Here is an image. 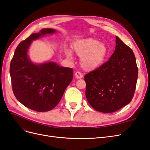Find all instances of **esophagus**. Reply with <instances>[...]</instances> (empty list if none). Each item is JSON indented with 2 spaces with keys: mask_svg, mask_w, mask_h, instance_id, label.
Masks as SVG:
<instances>
[{
  "mask_svg": "<svg viewBox=\"0 0 150 150\" xmlns=\"http://www.w3.org/2000/svg\"><path fill=\"white\" fill-rule=\"evenodd\" d=\"M75 77L77 79H81L83 77V75L80 72H76L75 73Z\"/></svg>",
  "mask_w": 150,
  "mask_h": 150,
  "instance_id": "1",
  "label": "esophagus"
}]
</instances>
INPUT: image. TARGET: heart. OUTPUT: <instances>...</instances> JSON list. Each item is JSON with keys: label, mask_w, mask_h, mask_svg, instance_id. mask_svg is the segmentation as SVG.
<instances>
[{"label": "heart", "mask_w": 150, "mask_h": 150, "mask_svg": "<svg viewBox=\"0 0 150 150\" xmlns=\"http://www.w3.org/2000/svg\"><path fill=\"white\" fill-rule=\"evenodd\" d=\"M73 48L77 55L81 58V64L84 69L93 71L100 67L109 54L108 47L97 39L88 38L77 40L73 45ZM68 57L71 54L67 51Z\"/></svg>", "instance_id": "obj_1"}]
</instances>
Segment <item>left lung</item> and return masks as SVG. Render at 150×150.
<instances>
[{
  "instance_id": "8db88e82",
  "label": "left lung",
  "mask_w": 150,
  "mask_h": 150,
  "mask_svg": "<svg viewBox=\"0 0 150 150\" xmlns=\"http://www.w3.org/2000/svg\"><path fill=\"white\" fill-rule=\"evenodd\" d=\"M138 75L132 49L116 36L115 52L110 59L84 77L88 103L99 112L119 110L132 100Z\"/></svg>"
}]
</instances>
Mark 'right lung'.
I'll return each mask as SVG.
<instances>
[{"instance_id":"add662e5","label":"right lung","mask_w":150,"mask_h":150,"mask_svg":"<svg viewBox=\"0 0 150 150\" xmlns=\"http://www.w3.org/2000/svg\"><path fill=\"white\" fill-rule=\"evenodd\" d=\"M55 33L52 29H42L32 34L18 45L11 62L13 94L24 106L35 111H49L55 108L73 78L72 68L51 61L34 64L28 56L33 40Z\"/></svg>"}]
</instances>
